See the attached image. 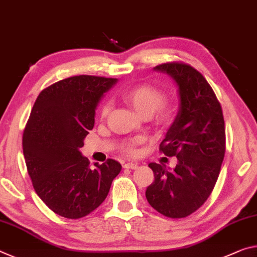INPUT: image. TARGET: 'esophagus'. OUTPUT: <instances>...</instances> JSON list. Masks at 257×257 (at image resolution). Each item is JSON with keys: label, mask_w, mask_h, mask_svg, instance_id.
<instances>
[{"label": "esophagus", "mask_w": 257, "mask_h": 257, "mask_svg": "<svg viewBox=\"0 0 257 257\" xmlns=\"http://www.w3.org/2000/svg\"><path fill=\"white\" fill-rule=\"evenodd\" d=\"M125 168H131V170H136L138 167V163H126L124 165Z\"/></svg>", "instance_id": "34e87169"}]
</instances>
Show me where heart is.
I'll return each mask as SVG.
<instances>
[{"mask_svg":"<svg viewBox=\"0 0 257 257\" xmlns=\"http://www.w3.org/2000/svg\"><path fill=\"white\" fill-rule=\"evenodd\" d=\"M121 99L126 103L134 108L139 115L149 118L154 115V121L157 125H166L172 121L175 115L174 107L172 104L165 103L166 94L163 90L149 84H139L128 87L120 93ZM111 103L107 101L101 106L100 115L101 117H107L110 112ZM140 139H136L128 142L125 147V150L130 155H134L137 153L136 146L140 144Z\"/></svg>","mask_w":257,"mask_h":257,"instance_id":"heart-1","label":"heart"}]
</instances>
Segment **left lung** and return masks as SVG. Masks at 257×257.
<instances>
[{
    "instance_id": "left-lung-1",
    "label": "left lung",
    "mask_w": 257,
    "mask_h": 257,
    "mask_svg": "<svg viewBox=\"0 0 257 257\" xmlns=\"http://www.w3.org/2000/svg\"><path fill=\"white\" fill-rule=\"evenodd\" d=\"M179 87L180 107L159 150L175 156L174 170L150 163L155 181L147 188L151 207L164 216L182 218L204 205L215 186L225 154V127L221 104L198 70L184 62L156 66Z\"/></svg>"
}]
</instances>
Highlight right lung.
Segmentation results:
<instances>
[{
  "label": "right lung",
  "instance_id": "add662e5",
  "mask_svg": "<svg viewBox=\"0 0 257 257\" xmlns=\"http://www.w3.org/2000/svg\"><path fill=\"white\" fill-rule=\"evenodd\" d=\"M117 78L79 75L41 92L23 134L33 187L58 215L81 218L103 203L121 165L113 159L91 170L79 148L94 126L95 109Z\"/></svg>",
  "mask_w": 257,
  "mask_h": 257
}]
</instances>
